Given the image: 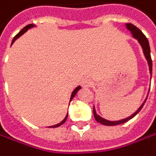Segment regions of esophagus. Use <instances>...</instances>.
Here are the masks:
<instances>
[{
    "instance_id": "34e87169",
    "label": "esophagus",
    "mask_w": 156,
    "mask_h": 156,
    "mask_svg": "<svg viewBox=\"0 0 156 156\" xmlns=\"http://www.w3.org/2000/svg\"><path fill=\"white\" fill-rule=\"evenodd\" d=\"M91 84H92V82L90 79H84L82 82V86L83 88H90Z\"/></svg>"
}]
</instances>
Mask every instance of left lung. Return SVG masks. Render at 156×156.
<instances>
[{"instance_id":"left-lung-1","label":"left lung","mask_w":156,"mask_h":156,"mask_svg":"<svg viewBox=\"0 0 156 156\" xmlns=\"http://www.w3.org/2000/svg\"><path fill=\"white\" fill-rule=\"evenodd\" d=\"M126 27H127V29H128L129 30H131V32L133 33V36L135 38H137L138 41H139V43L140 44V45H141V47H142V49H143V52H144L145 57H146L147 60V63H148L150 74L152 75V58H151V55H150V47H149V43H148L147 38L146 36L142 33V31H141L139 28H137L135 25H133V24H132V23H127V24H126ZM147 96H148V95H147ZM147 99V98L145 99L144 103L141 105V106H140V108H139L132 116H130V117L125 119H121V120L119 121H109L106 120L105 119H103V118H101L100 116H98V114H97L96 110H95V108H94V109H93V114H94L95 119L98 121V122H99L100 124L105 125V126H117V125H120V124H123V123H126V122H127L128 120H130L131 119H133V117H135L137 114L140 112V111L142 109L143 105H144V104L146 103Z\"/></svg>"}]
</instances>
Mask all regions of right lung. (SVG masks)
I'll use <instances>...</instances> for the list:
<instances>
[{"label": "right lung", "instance_id": "1", "mask_svg": "<svg viewBox=\"0 0 156 156\" xmlns=\"http://www.w3.org/2000/svg\"><path fill=\"white\" fill-rule=\"evenodd\" d=\"M33 26H34L33 24H28V25H26V26H25V27H24V28H23V29L21 30V31H20L19 33H17L16 35L14 37V38H13V40H12V44L14 43V42H15V40H16V39H17V38L19 37L20 36L23 35V34L24 32H26V31H27L29 29L32 28V27H33ZM81 90V87H80V86H78V87H77V88H76V89H75V90H74V91L72 92V95H71V98H70V102H71V101H72V99H73V98H74V96L76 95V93L78 92V90ZM67 116H68V113L66 114V117H65V119H64L63 120L61 121L60 123H58V124H57V125H55V126H49V127H53V128H55V127H58L59 126L63 125V124H64V123L66 122V119H67Z\"/></svg>", "mask_w": 156, "mask_h": 156}]
</instances>
